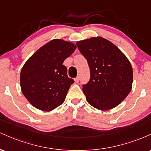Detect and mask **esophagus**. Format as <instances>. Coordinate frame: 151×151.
Masks as SVG:
<instances>
[{
  "instance_id": "esophagus-1",
  "label": "esophagus",
  "mask_w": 151,
  "mask_h": 151,
  "mask_svg": "<svg viewBox=\"0 0 151 151\" xmlns=\"http://www.w3.org/2000/svg\"><path fill=\"white\" fill-rule=\"evenodd\" d=\"M74 81H75L76 83H78L79 81V77H77L76 78H74Z\"/></svg>"
}]
</instances>
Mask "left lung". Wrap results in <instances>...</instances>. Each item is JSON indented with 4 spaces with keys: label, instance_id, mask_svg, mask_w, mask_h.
I'll return each instance as SVG.
<instances>
[{
    "label": "left lung",
    "instance_id": "8db88e82",
    "mask_svg": "<svg viewBox=\"0 0 151 151\" xmlns=\"http://www.w3.org/2000/svg\"><path fill=\"white\" fill-rule=\"evenodd\" d=\"M77 45L90 69L89 82L82 86L86 101L101 111L117 106L132 88L129 60L115 45L101 37L78 41Z\"/></svg>",
    "mask_w": 151,
    "mask_h": 151
}]
</instances>
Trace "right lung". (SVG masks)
Returning a JSON list of instances; mask_svg holds the SVG:
<instances>
[{
    "label": "right lung",
    "instance_id": "1",
    "mask_svg": "<svg viewBox=\"0 0 151 151\" xmlns=\"http://www.w3.org/2000/svg\"><path fill=\"white\" fill-rule=\"evenodd\" d=\"M77 46L64 40L46 43L26 61L20 72V87L34 107L45 111L56 109L65 101L74 80L63 65Z\"/></svg>",
    "mask_w": 151,
    "mask_h": 151
}]
</instances>
